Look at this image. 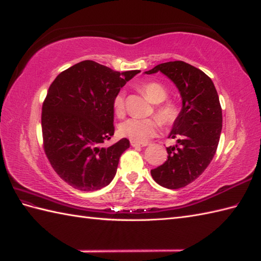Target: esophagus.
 Listing matches in <instances>:
<instances>
[{
  "mask_svg": "<svg viewBox=\"0 0 261 261\" xmlns=\"http://www.w3.org/2000/svg\"><path fill=\"white\" fill-rule=\"evenodd\" d=\"M130 145L133 147H144L147 145V143H137L135 141H130Z\"/></svg>",
  "mask_w": 261,
  "mask_h": 261,
  "instance_id": "esophagus-1",
  "label": "esophagus"
}]
</instances>
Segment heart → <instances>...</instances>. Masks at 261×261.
Listing matches in <instances>:
<instances>
[{
  "instance_id": "heart-1",
  "label": "heart",
  "mask_w": 261,
  "mask_h": 261,
  "mask_svg": "<svg viewBox=\"0 0 261 261\" xmlns=\"http://www.w3.org/2000/svg\"><path fill=\"white\" fill-rule=\"evenodd\" d=\"M140 90L145 94L148 99L158 103L155 107V114L157 118H129L121 123L119 126V132L121 135L130 138L132 141L137 143H146L149 138H152L160 128V121L162 125L171 126L178 119L181 114V108L175 101L166 100L164 101L169 91L165 87L155 82L146 83L140 87ZM114 113L117 116H123L125 113V100L124 95L118 92L113 99Z\"/></svg>"
}]
</instances>
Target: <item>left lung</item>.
Returning a JSON list of instances; mask_svg holds the SVG:
<instances>
[{
  "label": "left lung",
  "instance_id": "obj_1",
  "mask_svg": "<svg viewBox=\"0 0 261 261\" xmlns=\"http://www.w3.org/2000/svg\"><path fill=\"white\" fill-rule=\"evenodd\" d=\"M163 72L182 96V111L169 137L175 146L166 147L167 160L150 171L154 181L166 189H181L195 181L217 152L222 129V109L209 76L184 61H170L146 73Z\"/></svg>",
  "mask_w": 261,
  "mask_h": 261
}]
</instances>
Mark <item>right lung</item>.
<instances>
[{"label": "right lung", "instance_id": "obj_1", "mask_svg": "<svg viewBox=\"0 0 261 261\" xmlns=\"http://www.w3.org/2000/svg\"><path fill=\"white\" fill-rule=\"evenodd\" d=\"M140 70L120 73L92 60L58 74L41 114L43 149L52 169L70 187L95 191L112 182L127 138L102 146L114 135L113 99Z\"/></svg>", "mask_w": 261, "mask_h": 261}]
</instances>
